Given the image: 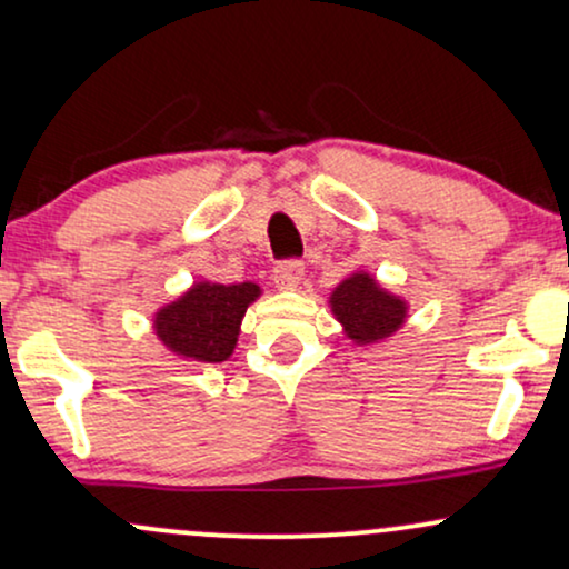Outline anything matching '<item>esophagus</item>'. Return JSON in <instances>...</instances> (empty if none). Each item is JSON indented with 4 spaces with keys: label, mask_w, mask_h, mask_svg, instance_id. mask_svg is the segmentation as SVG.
<instances>
[{
    "label": "esophagus",
    "mask_w": 569,
    "mask_h": 569,
    "mask_svg": "<svg viewBox=\"0 0 569 569\" xmlns=\"http://www.w3.org/2000/svg\"><path fill=\"white\" fill-rule=\"evenodd\" d=\"M302 264L299 262H280L276 270H272V280H276V286L280 291H291V289H297L299 286V280H302Z\"/></svg>",
    "instance_id": "34e87169"
}]
</instances>
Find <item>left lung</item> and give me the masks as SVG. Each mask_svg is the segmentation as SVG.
I'll return each instance as SVG.
<instances>
[{"label":"left lung","instance_id":"obj_1","mask_svg":"<svg viewBox=\"0 0 569 569\" xmlns=\"http://www.w3.org/2000/svg\"><path fill=\"white\" fill-rule=\"evenodd\" d=\"M331 312L356 345H375L393 337L407 321L409 307L382 289L369 272H352L329 297Z\"/></svg>","mask_w":569,"mask_h":569}]
</instances>
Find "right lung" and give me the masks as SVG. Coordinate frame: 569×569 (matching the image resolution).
<instances>
[{
  "mask_svg": "<svg viewBox=\"0 0 569 569\" xmlns=\"http://www.w3.org/2000/svg\"><path fill=\"white\" fill-rule=\"evenodd\" d=\"M262 293L257 283H208L192 289L154 312V335L173 356L200 363H221L238 345L248 305Z\"/></svg>",
  "mask_w": 569,
  "mask_h": 569,
  "instance_id": "1",
  "label": "right lung"
}]
</instances>
